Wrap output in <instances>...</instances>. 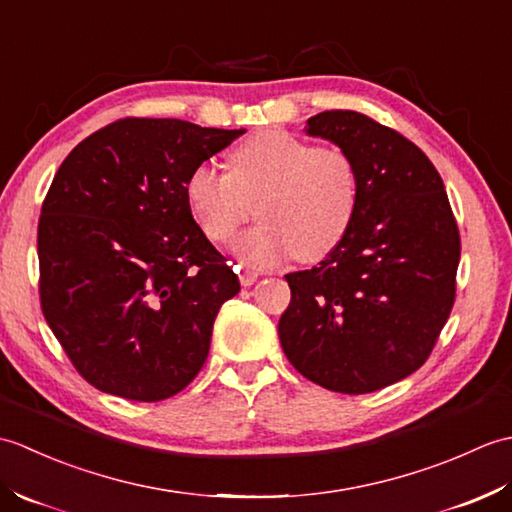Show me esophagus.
<instances>
[{
    "instance_id": "34e87169",
    "label": "esophagus",
    "mask_w": 512,
    "mask_h": 512,
    "mask_svg": "<svg viewBox=\"0 0 512 512\" xmlns=\"http://www.w3.org/2000/svg\"><path fill=\"white\" fill-rule=\"evenodd\" d=\"M257 273H255V270H248V268H242V270H239V284H242V286H253L255 284V281H257Z\"/></svg>"
}]
</instances>
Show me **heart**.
Listing matches in <instances>:
<instances>
[{
	"instance_id": "1",
	"label": "heart",
	"mask_w": 512,
	"mask_h": 512,
	"mask_svg": "<svg viewBox=\"0 0 512 512\" xmlns=\"http://www.w3.org/2000/svg\"><path fill=\"white\" fill-rule=\"evenodd\" d=\"M184 195L206 237L226 244L257 199L262 224L237 239L239 262L273 268L295 257L319 262L339 246L358 204V173L341 149L317 147L284 129H264L228 156V171L195 165Z\"/></svg>"
}]
</instances>
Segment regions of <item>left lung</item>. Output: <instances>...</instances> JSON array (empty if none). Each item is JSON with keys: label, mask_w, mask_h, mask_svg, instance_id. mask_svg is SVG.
I'll use <instances>...</instances> for the list:
<instances>
[{"label": "left lung", "mask_w": 512, "mask_h": 512, "mask_svg": "<svg viewBox=\"0 0 512 512\" xmlns=\"http://www.w3.org/2000/svg\"><path fill=\"white\" fill-rule=\"evenodd\" d=\"M306 134L330 140L358 173L354 220L312 270L286 275L279 341L299 374L369 394L427 361L455 299L460 233L431 160L358 112H321Z\"/></svg>", "instance_id": "obj_1"}]
</instances>
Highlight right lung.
I'll return each mask as SVG.
<instances>
[{"label":"right lung","mask_w":512,"mask_h":512,"mask_svg":"<svg viewBox=\"0 0 512 512\" xmlns=\"http://www.w3.org/2000/svg\"><path fill=\"white\" fill-rule=\"evenodd\" d=\"M125 118L76 145L39 220L41 308L79 374L105 394H178L209 356L239 279L195 224L184 182L242 136Z\"/></svg>","instance_id":"obj_1"}]
</instances>
